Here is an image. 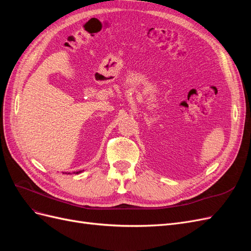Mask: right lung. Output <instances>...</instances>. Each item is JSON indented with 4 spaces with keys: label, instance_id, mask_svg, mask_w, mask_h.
<instances>
[{
    "label": "right lung",
    "instance_id": "obj_1",
    "mask_svg": "<svg viewBox=\"0 0 251 251\" xmlns=\"http://www.w3.org/2000/svg\"><path fill=\"white\" fill-rule=\"evenodd\" d=\"M82 172H83V170H82V171H78V172H73V173H67V172H66V173H63V174H66V175H69V174H70V175H72V174H75V175H76V174H80V173H82Z\"/></svg>",
    "mask_w": 251,
    "mask_h": 251
}]
</instances>
